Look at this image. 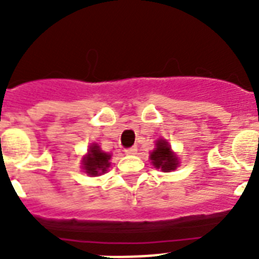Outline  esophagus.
<instances>
[{"mask_svg":"<svg viewBox=\"0 0 259 259\" xmlns=\"http://www.w3.org/2000/svg\"><path fill=\"white\" fill-rule=\"evenodd\" d=\"M124 153L127 155H135L137 153V148L136 146H132V148H128V149L124 150Z\"/></svg>","mask_w":259,"mask_h":259,"instance_id":"34e87169","label":"esophagus"}]
</instances>
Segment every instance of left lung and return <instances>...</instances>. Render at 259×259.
<instances>
[{
	"label": "left lung",
	"mask_w": 259,
	"mask_h": 259,
	"mask_svg": "<svg viewBox=\"0 0 259 259\" xmlns=\"http://www.w3.org/2000/svg\"><path fill=\"white\" fill-rule=\"evenodd\" d=\"M150 161L155 168H159L163 172H170L179 166L178 157L171 150L170 144L167 143L164 139L157 140L154 150L150 153Z\"/></svg>",
	"instance_id": "left-lung-1"
}]
</instances>
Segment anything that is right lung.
Returning a JSON list of instances; mask_svg holds the SVG:
<instances>
[{
	"label": "right lung",
	"instance_id": "right-lung-1",
	"mask_svg": "<svg viewBox=\"0 0 259 259\" xmlns=\"http://www.w3.org/2000/svg\"><path fill=\"white\" fill-rule=\"evenodd\" d=\"M110 158L111 155L102 152L101 148L97 144H92L89 146L88 154L83 158V170L89 176H98L105 174L110 166Z\"/></svg>",
	"mask_w": 259,
	"mask_h": 259
}]
</instances>
